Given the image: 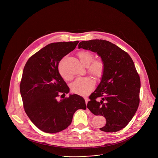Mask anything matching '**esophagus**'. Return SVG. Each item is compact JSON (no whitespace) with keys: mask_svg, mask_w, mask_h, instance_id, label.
<instances>
[{"mask_svg":"<svg viewBox=\"0 0 158 158\" xmlns=\"http://www.w3.org/2000/svg\"><path fill=\"white\" fill-rule=\"evenodd\" d=\"M84 99H85V102H86V104H87L88 102L89 101V99L88 98V97H84Z\"/></svg>","mask_w":158,"mask_h":158,"instance_id":"obj_1","label":"esophagus"}]
</instances>
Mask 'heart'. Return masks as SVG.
<instances>
[{"mask_svg": "<svg viewBox=\"0 0 158 158\" xmlns=\"http://www.w3.org/2000/svg\"><path fill=\"white\" fill-rule=\"evenodd\" d=\"M77 56L83 64L87 66L88 71L91 75L101 77L103 75L105 70L104 61L101 59H94V55L88 51H81L77 53ZM59 72L60 76L65 80L71 79V76L67 74L63 69V60L59 64ZM95 86L94 81L89 77L77 78L71 85V89L73 92L85 95L89 94Z\"/></svg>", "mask_w": 158, "mask_h": 158, "instance_id": "1", "label": "heart"}]
</instances>
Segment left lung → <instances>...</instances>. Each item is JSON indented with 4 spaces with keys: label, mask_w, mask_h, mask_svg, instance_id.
Segmentation results:
<instances>
[{
    "label": "left lung",
    "mask_w": 158,
    "mask_h": 158,
    "mask_svg": "<svg viewBox=\"0 0 158 158\" xmlns=\"http://www.w3.org/2000/svg\"><path fill=\"white\" fill-rule=\"evenodd\" d=\"M78 47L97 53L104 61L101 81L87 107L94 115L105 117L106 123L101 131H118L133 118L139 105L140 79L134 62L127 52L106 40L83 41ZM100 97L102 100L98 102Z\"/></svg>",
    "instance_id": "1"
}]
</instances>
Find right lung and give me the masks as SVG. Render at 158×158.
I'll return each instance as SVG.
<instances>
[{
  "label": "right lung",
  "instance_id": "add662e5",
  "mask_svg": "<svg viewBox=\"0 0 158 158\" xmlns=\"http://www.w3.org/2000/svg\"><path fill=\"white\" fill-rule=\"evenodd\" d=\"M79 42L49 44L32 55L23 68L20 92L24 110L34 124L45 133L66 129L74 113L86 108L85 99L76 94L57 100L61 94L65 95L69 92L59 72V63Z\"/></svg>",
  "mask_w": 158,
  "mask_h": 158
}]
</instances>
